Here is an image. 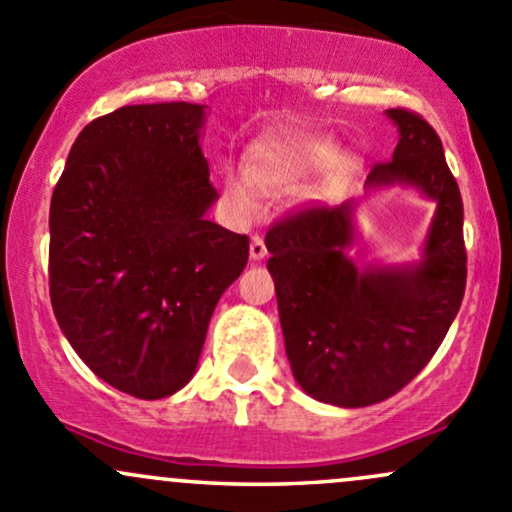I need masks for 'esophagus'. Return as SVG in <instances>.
I'll list each match as a JSON object with an SVG mask.
<instances>
[{
    "mask_svg": "<svg viewBox=\"0 0 512 512\" xmlns=\"http://www.w3.org/2000/svg\"><path fill=\"white\" fill-rule=\"evenodd\" d=\"M267 257V247H265V240L260 238V235H255V238L250 240V260L252 262H260Z\"/></svg>",
    "mask_w": 512,
    "mask_h": 512,
    "instance_id": "esophagus-1",
    "label": "esophagus"
}]
</instances>
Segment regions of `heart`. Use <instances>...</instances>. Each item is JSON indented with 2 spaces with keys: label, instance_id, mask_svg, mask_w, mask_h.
Returning <instances> with one entry per match:
<instances>
[{
  "label": "heart",
  "instance_id": "1",
  "mask_svg": "<svg viewBox=\"0 0 512 512\" xmlns=\"http://www.w3.org/2000/svg\"><path fill=\"white\" fill-rule=\"evenodd\" d=\"M336 157V142L324 134H284L255 144L247 154V166H225L223 193L238 215H252L262 193H277L324 169ZM333 166L346 169L348 159Z\"/></svg>",
  "mask_w": 512,
  "mask_h": 512
}]
</instances>
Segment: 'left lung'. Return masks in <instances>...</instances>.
<instances>
[{"label":"left lung","mask_w":512,"mask_h":512,"mask_svg":"<svg viewBox=\"0 0 512 512\" xmlns=\"http://www.w3.org/2000/svg\"><path fill=\"white\" fill-rule=\"evenodd\" d=\"M385 115L400 139L365 191L402 186L437 203L422 257L355 265V198L289 215L265 238L294 380L336 407L375 405L410 383L437 353L466 289L464 203L441 139L410 110Z\"/></svg>","instance_id":"left-lung-1"}]
</instances>
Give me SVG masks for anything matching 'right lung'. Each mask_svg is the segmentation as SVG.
<instances>
[{
	"instance_id": "right-lung-1",
	"label": "right lung",
	"mask_w": 512,
	"mask_h": 512,
	"mask_svg": "<svg viewBox=\"0 0 512 512\" xmlns=\"http://www.w3.org/2000/svg\"><path fill=\"white\" fill-rule=\"evenodd\" d=\"M206 105H127L90 122L51 198L48 284L63 336L107 385L161 400L193 378L250 240L206 218Z\"/></svg>"
}]
</instances>
